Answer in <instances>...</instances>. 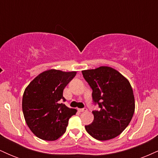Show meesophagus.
<instances>
[{
  "instance_id": "34e87169",
  "label": "esophagus",
  "mask_w": 158,
  "mask_h": 158,
  "mask_svg": "<svg viewBox=\"0 0 158 158\" xmlns=\"http://www.w3.org/2000/svg\"><path fill=\"white\" fill-rule=\"evenodd\" d=\"M78 110H79V112H85V111H87V108H79V109H78Z\"/></svg>"
}]
</instances>
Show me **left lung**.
Here are the masks:
<instances>
[{"instance_id": "1", "label": "left lung", "mask_w": 158, "mask_h": 158, "mask_svg": "<svg viewBox=\"0 0 158 158\" xmlns=\"http://www.w3.org/2000/svg\"><path fill=\"white\" fill-rule=\"evenodd\" d=\"M81 73L93 90L94 103L99 108L92 111L94 119L91 124L85 126L87 132L98 140L117 137L128 126L135 113V97L129 81L110 67Z\"/></svg>"}]
</instances>
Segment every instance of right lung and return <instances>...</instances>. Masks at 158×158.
Masks as SVG:
<instances>
[{
    "label": "right lung",
    "instance_id": "1",
    "mask_svg": "<svg viewBox=\"0 0 158 158\" xmlns=\"http://www.w3.org/2000/svg\"><path fill=\"white\" fill-rule=\"evenodd\" d=\"M77 72L46 70L40 73L24 90L22 110L25 121L32 133L48 141L59 139L66 131L68 120L77 110L61 101L63 90Z\"/></svg>",
    "mask_w": 158,
    "mask_h": 158
}]
</instances>
